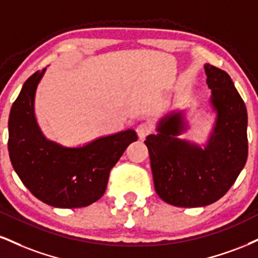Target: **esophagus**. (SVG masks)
<instances>
[{
	"label": "esophagus",
	"instance_id": "obj_1",
	"mask_svg": "<svg viewBox=\"0 0 258 258\" xmlns=\"http://www.w3.org/2000/svg\"><path fill=\"white\" fill-rule=\"evenodd\" d=\"M151 132H153V126L149 122H143L137 127V133L141 139H144L148 135H150Z\"/></svg>",
	"mask_w": 258,
	"mask_h": 258
}]
</instances>
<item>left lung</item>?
Wrapping results in <instances>:
<instances>
[{"instance_id":"1","label":"left lung","mask_w":258,"mask_h":258,"mask_svg":"<svg viewBox=\"0 0 258 258\" xmlns=\"http://www.w3.org/2000/svg\"><path fill=\"white\" fill-rule=\"evenodd\" d=\"M215 125L207 144L178 136L187 130L182 111L159 121L157 135L147 137L155 190L166 203L181 208L206 207L219 201L237 180L247 159V113L231 77L204 64Z\"/></svg>"}]
</instances>
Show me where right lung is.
<instances>
[{"instance_id": "1", "label": "right lung", "mask_w": 258, "mask_h": 258, "mask_svg": "<svg viewBox=\"0 0 258 258\" xmlns=\"http://www.w3.org/2000/svg\"><path fill=\"white\" fill-rule=\"evenodd\" d=\"M46 68L24 83L12 105L8 151L13 168L31 194L55 208L88 207L103 196L110 169L138 139L135 130L68 148L45 138L35 115L37 86Z\"/></svg>"}]
</instances>
